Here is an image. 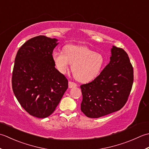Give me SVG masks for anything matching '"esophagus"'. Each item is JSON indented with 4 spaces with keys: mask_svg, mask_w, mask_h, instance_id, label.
I'll return each instance as SVG.
<instances>
[{
    "mask_svg": "<svg viewBox=\"0 0 149 149\" xmlns=\"http://www.w3.org/2000/svg\"><path fill=\"white\" fill-rule=\"evenodd\" d=\"M77 86V84L73 82V81H69V88H72V87H75Z\"/></svg>",
    "mask_w": 149,
    "mask_h": 149,
    "instance_id": "1",
    "label": "esophagus"
}]
</instances>
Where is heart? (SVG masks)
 Returning <instances> with one entry per match:
<instances>
[{
	"label": "heart",
	"instance_id": "obj_1",
	"mask_svg": "<svg viewBox=\"0 0 149 149\" xmlns=\"http://www.w3.org/2000/svg\"><path fill=\"white\" fill-rule=\"evenodd\" d=\"M53 59L61 73H65L72 64L71 70L76 80L87 82L95 78L104 64L102 54L86 46L67 45L63 51H54Z\"/></svg>",
	"mask_w": 149,
	"mask_h": 149
}]
</instances>
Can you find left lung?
Wrapping results in <instances>:
<instances>
[{"label": "left lung", "instance_id": "obj_1", "mask_svg": "<svg viewBox=\"0 0 149 149\" xmlns=\"http://www.w3.org/2000/svg\"><path fill=\"white\" fill-rule=\"evenodd\" d=\"M111 61L95 80L80 86L81 111L89 118H98L120 110L131 91L134 71L128 54L113 46Z\"/></svg>", "mask_w": 149, "mask_h": 149}]
</instances>
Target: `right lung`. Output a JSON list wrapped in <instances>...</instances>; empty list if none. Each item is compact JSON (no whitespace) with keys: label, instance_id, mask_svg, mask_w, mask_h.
<instances>
[{"label":"right lung","instance_id":"obj_1","mask_svg":"<svg viewBox=\"0 0 149 149\" xmlns=\"http://www.w3.org/2000/svg\"><path fill=\"white\" fill-rule=\"evenodd\" d=\"M57 40L44 35L26 41L18 51L12 89L24 110L39 118L50 116L68 88V80L55 68L53 51Z\"/></svg>","mask_w":149,"mask_h":149}]
</instances>
